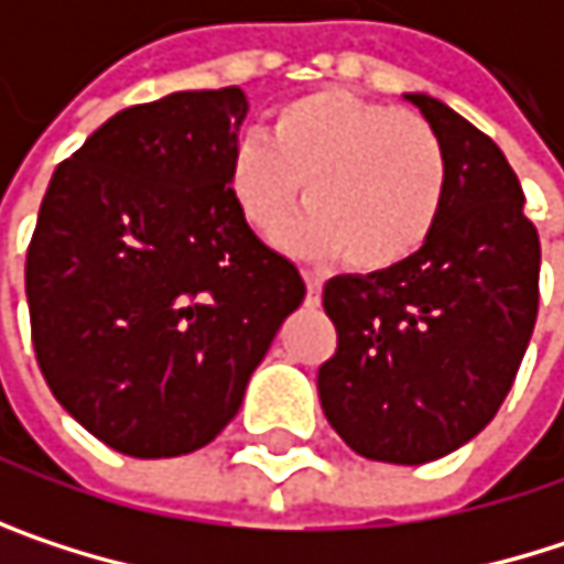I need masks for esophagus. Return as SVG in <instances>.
I'll list each match as a JSON object with an SVG mask.
<instances>
[{"label": "esophagus", "instance_id": "1", "mask_svg": "<svg viewBox=\"0 0 564 564\" xmlns=\"http://www.w3.org/2000/svg\"><path fill=\"white\" fill-rule=\"evenodd\" d=\"M306 278V306H319V296H323V281L313 278V274H303Z\"/></svg>", "mask_w": 564, "mask_h": 564}]
</instances>
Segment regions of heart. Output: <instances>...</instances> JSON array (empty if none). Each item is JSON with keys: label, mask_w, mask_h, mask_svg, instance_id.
<instances>
[{"label": "heart", "mask_w": 564, "mask_h": 564, "mask_svg": "<svg viewBox=\"0 0 564 564\" xmlns=\"http://www.w3.org/2000/svg\"><path fill=\"white\" fill-rule=\"evenodd\" d=\"M231 147L225 185L258 238H278L300 205L286 245L306 258H339L359 274H386L414 258L437 228L447 160L434 130L392 104L346 87L286 100L271 133Z\"/></svg>", "instance_id": "b5f03b06"}]
</instances>
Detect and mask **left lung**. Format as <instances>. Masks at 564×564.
<instances>
[{
  "label": "left lung",
  "mask_w": 564,
  "mask_h": 564,
  "mask_svg": "<svg viewBox=\"0 0 564 564\" xmlns=\"http://www.w3.org/2000/svg\"><path fill=\"white\" fill-rule=\"evenodd\" d=\"M447 160L427 245L386 274L323 286L336 352L316 389L362 457L427 464L477 437L512 389L539 313V231L503 150L427 94H404Z\"/></svg>",
  "instance_id": "obj_1"
}]
</instances>
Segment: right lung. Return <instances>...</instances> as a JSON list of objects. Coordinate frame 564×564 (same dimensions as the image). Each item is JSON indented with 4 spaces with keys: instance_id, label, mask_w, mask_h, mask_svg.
<instances>
[{
    "instance_id": "1",
    "label": "right lung",
    "mask_w": 564,
    "mask_h": 564,
    "mask_svg": "<svg viewBox=\"0 0 564 564\" xmlns=\"http://www.w3.org/2000/svg\"><path fill=\"white\" fill-rule=\"evenodd\" d=\"M245 113L238 87L127 107L42 198L25 258L35 359L61 408L120 454L215 441L306 293L228 198Z\"/></svg>"
}]
</instances>
